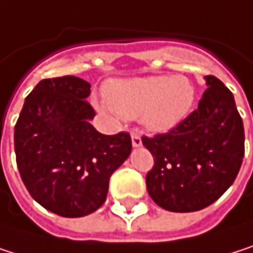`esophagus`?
<instances>
[{
	"mask_svg": "<svg viewBox=\"0 0 253 253\" xmlns=\"http://www.w3.org/2000/svg\"><path fill=\"white\" fill-rule=\"evenodd\" d=\"M132 145H133V148L142 147V138H141L139 132H132Z\"/></svg>",
	"mask_w": 253,
	"mask_h": 253,
	"instance_id": "34e87169",
	"label": "esophagus"
}]
</instances>
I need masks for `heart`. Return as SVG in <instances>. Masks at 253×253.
<instances>
[{
	"label": "heart",
	"mask_w": 253,
	"mask_h": 253,
	"mask_svg": "<svg viewBox=\"0 0 253 253\" xmlns=\"http://www.w3.org/2000/svg\"><path fill=\"white\" fill-rule=\"evenodd\" d=\"M108 103L99 108L112 115L141 118L153 133H168L188 117L196 87L187 77H139L118 80L106 88Z\"/></svg>",
	"instance_id": "b5f03b06"
}]
</instances>
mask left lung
<instances>
[{"label":"left lung","instance_id":"8db88e82","mask_svg":"<svg viewBox=\"0 0 253 253\" xmlns=\"http://www.w3.org/2000/svg\"><path fill=\"white\" fill-rule=\"evenodd\" d=\"M199 108L166 135L142 138L154 157L147 175L150 197L170 212H196L234 182L245 156V129L233 93L206 75Z\"/></svg>","mask_w":253,"mask_h":253}]
</instances>
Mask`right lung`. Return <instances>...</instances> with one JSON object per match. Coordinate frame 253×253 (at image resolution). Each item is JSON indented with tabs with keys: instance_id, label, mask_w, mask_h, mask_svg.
Masks as SVG:
<instances>
[{
	"instance_id": "add662e5",
	"label": "right lung",
	"mask_w": 253,
	"mask_h": 253,
	"mask_svg": "<svg viewBox=\"0 0 253 253\" xmlns=\"http://www.w3.org/2000/svg\"><path fill=\"white\" fill-rule=\"evenodd\" d=\"M90 84L66 75L41 80L25 99L14 127L22 181L47 211L80 218L106 200L111 175L132 153L129 133L102 135L87 103Z\"/></svg>"
}]
</instances>
